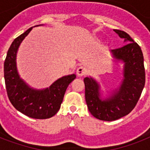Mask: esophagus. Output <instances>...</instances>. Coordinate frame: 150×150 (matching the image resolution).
I'll list each match as a JSON object with an SVG mask.
<instances>
[{
    "instance_id": "34e87169",
    "label": "esophagus",
    "mask_w": 150,
    "mask_h": 150,
    "mask_svg": "<svg viewBox=\"0 0 150 150\" xmlns=\"http://www.w3.org/2000/svg\"><path fill=\"white\" fill-rule=\"evenodd\" d=\"M87 70L86 68L83 67V66H80L77 68V71H76V74L78 75V76H83L86 74Z\"/></svg>"
}]
</instances>
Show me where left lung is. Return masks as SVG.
Segmentation results:
<instances>
[{
	"label": "left lung",
	"mask_w": 150,
	"mask_h": 150,
	"mask_svg": "<svg viewBox=\"0 0 150 150\" xmlns=\"http://www.w3.org/2000/svg\"><path fill=\"white\" fill-rule=\"evenodd\" d=\"M114 31L125 43L123 47L110 50L115 60L124 63L121 85L109 98L102 100L100 85L96 80L91 77L84 79L85 96L89 112L96 118L106 121L121 118L135 108L146 81L144 59L140 47L125 32L118 29Z\"/></svg>",
	"instance_id": "obj_1"
}]
</instances>
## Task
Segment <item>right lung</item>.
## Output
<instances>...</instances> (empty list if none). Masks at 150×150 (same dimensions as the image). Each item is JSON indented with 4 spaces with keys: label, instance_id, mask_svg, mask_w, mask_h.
I'll return each mask as SVG.
<instances>
[{
    "label": "right lung",
    "instance_id": "add662e5",
    "mask_svg": "<svg viewBox=\"0 0 150 150\" xmlns=\"http://www.w3.org/2000/svg\"><path fill=\"white\" fill-rule=\"evenodd\" d=\"M32 29L15 39L8 49L4 64L6 90L10 102L17 110L32 118H50L59 110L66 89L76 75L72 74L60 78L49 88L43 89L31 88L20 78L16 66L17 51Z\"/></svg>",
    "mask_w": 150,
    "mask_h": 150
}]
</instances>
